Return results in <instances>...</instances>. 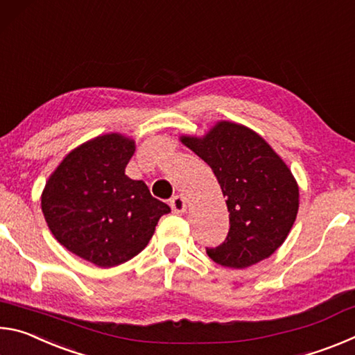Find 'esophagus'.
<instances>
[{
	"instance_id": "1",
	"label": "esophagus",
	"mask_w": 355,
	"mask_h": 355,
	"mask_svg": "<svg viewBox=\"0 0 355 355\" xmlns=\"http://www.w3.org/2000/svg\"><path fill=\"white\" fill-rule=\"evenodd\" d=\"M169 205H171V208H172V211L175 213V214H182V213L186 211V202H184V199H183L182 196L172 197Z\"/></svg>"
}]
</instances>
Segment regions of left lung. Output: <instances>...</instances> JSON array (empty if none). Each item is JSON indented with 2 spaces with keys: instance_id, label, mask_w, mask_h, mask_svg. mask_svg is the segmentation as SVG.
<instances>
[{
  "instance_id": "obj_1",
  "label": "left lung",
  "mask_w": 355,
  "mask_h": 355,
  "mask_svg": "<svg viewBox=\"0 0 355 355\" xmlns=\"http://www.w3.org/2000/svg\"><path fill=\"white\" fill-rule=\"evenodd\" d=\"M182 142L211 167L225 197V241L207 248L213 261L244 269L277 250L290 233L299 208V188L291 171L255 131L219 122L205 137Z\"/></svg>"
}]
</instances>
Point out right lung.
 Here are the masks:
<instances>
[{"label": "right lung", "instance_id": "1", "mask_svg": "<svg viewBox=\"0 0 355 355\" xmlns=\"http://www.w3.org/2000/svg\"><path fill=\"white\" fill-rule=\"evenodd\" d=\"M135 141L112 133L65 156L42 194V211L65 249L100 268L131 260L171 213L141 180L125 175Z\"/></svg>", "mask_w": 355, "mask_h": 355}]
</instances>
